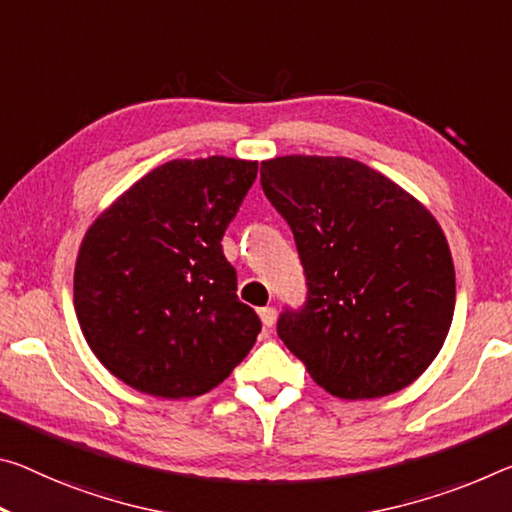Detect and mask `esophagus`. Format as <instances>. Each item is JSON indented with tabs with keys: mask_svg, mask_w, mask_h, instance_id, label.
<instances>
[{
	"mask_svg": "<svg viewBox=\"0 0 512 512\" xmlns=\"http://www.w3.org/2000/svg\"><path fill=\"white\" fill-rule=\"evenodd\" d=\"M259 319H262L264 328H273L275 319H278V312H275V307L266 305V307H262V310H259Z\"/></svg>",
	"mask_w": 512,
	"mask_h": 512,
	"instance_id": "1",
	"label": "esophagus"
}]
</instances>
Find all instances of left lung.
Segmentation results:
<instances>
[{
	"label": "left lung",
	"instance_id": "obj_1",
	"mask_svg": "<svg viewBox=\"0 0 512 512\" xmlns=\"http://www.w3.org/2000/svg\"><path fill=\"white\" fill-rule=\"evenodd\" d=\"M262 189L294 232L307 300L278 335L339 399L399 392L449 335L456 271L433 214L348 157L262 161Z\"/></svg>",
	"mask_w": 512,
	"mask_h": 512
}]
</instances>
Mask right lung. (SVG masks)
Listing matches in <instances>:
<instances>
[{"label":"right lung","instance_id":"add662e5","mask_svg":"<svg viewBox=\"0 0 512 512\" xmlns=\"http://www.w3.org/2000/svg\"><path fill=\"white\" fill-rule=\"evenodd\" d=\"M257 161L173 159L95 218L75 264V312L95 358L143 394L221 385L262 330L237 298L221 239Z\"/></svg>","mask_w":512,"mask_h":512}]
</instances>
